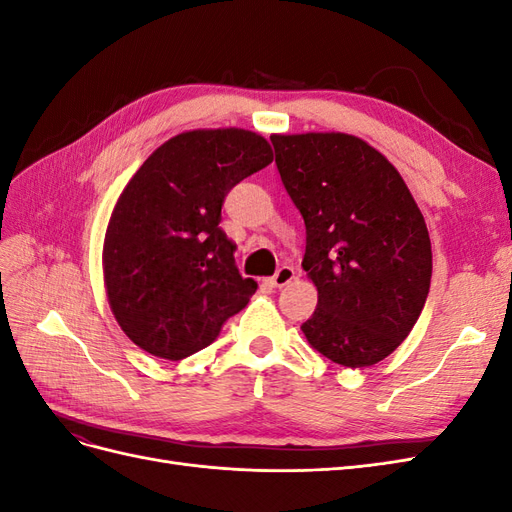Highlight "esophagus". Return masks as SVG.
<instances>
[{"label": "esophagus", "instance_id": "1", "mask_svg": "<svg viewBox=\"0 0 512 512\" xmlns=\"http://www.w3.org/2000/svg\"><path fill=\"white\" fill-rule=\"evenodd\" d=\"M292 277H294V269L288 267V265H284V267H280V269L275 271V275L269 277L267 284L273 286V288H282V286H286L288 282H292Z\"/></svg>", "mask_w": 512, "mask_h": 512}]
</instances>
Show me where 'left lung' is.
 Instances as JSON below:
<instances>
[{
  "instance_id": "8db88e82",
  "label": "left lung",
  "mask_w": 512,
  "mask_h": 512,
  "mask_svg": "<svg viewBox=\"0 0 512 512\" xmlns=\"http://www.w3.org/2000/svg\"><path fill=\"white\" fill-rule=\"evenodd\" d=\"M275 164L305 222L303 269L318 288L307 342L344 367L386 359L429 294L431 241L397 168L342 132L273 134Z\"/></svg>"
}]
</instances>
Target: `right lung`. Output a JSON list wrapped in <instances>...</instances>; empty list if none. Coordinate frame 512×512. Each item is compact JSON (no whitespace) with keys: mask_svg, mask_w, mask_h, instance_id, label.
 Returning <instances> with one entry per match:
<instances>
[{"mask_svg":"<svg viewBox=\"0 0 512 512\" xmlns=\"http://www.w3.org/2000/svg\"><path fill=\"white\" fill-rule=\"evenodd\" d=\"M273 162L239 128L177 134L136 170L104 237V284L121 331L145 352L181 361L218 339L258 284L241 277L220 228L226 194Z\"/></svg>","mask_w":512,"mask_h":512,"instance_id":"1","label":"right lung"}]
</instances>
